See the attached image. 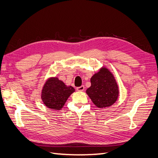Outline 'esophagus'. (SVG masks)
<instances>
[{"label":"esophagus","instance_id":"obj_1","mask_svg":"<svg viewBox=\"0 0 158 158\" xmlns=\"http://www.w3.org/2000/svg\"><path fill=\"white\" fill-rule=\"evenodd\" d=\"M84 89H85V87L83 85H81V86H80V87L76 88V89H77L78 91H80V92H82V91L84 90Z\"/></svg>","mask_w":158,"mask_h":158}]
</instances>
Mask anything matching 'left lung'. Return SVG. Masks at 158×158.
Instances as JSON below:
<instances>
[{
    "mask_svg": "<svg viewBox=\"0 0 158 158\" xmlns=\"http://www.w3.org/2000/svg\"><path fill=\"white\" fill-rule=\"evenodd\" d=\"M91 86L86 94L95 106L109 107L116 102L118 97V87L113 74L109 69L102 67L91 78Z\"/></svg>",
    "mask_w": 158,
    "mask_h": 158,
    "instance_id": "1",
    "label": "left lung"
}]
</instances>
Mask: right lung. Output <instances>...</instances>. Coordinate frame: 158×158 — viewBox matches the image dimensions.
<instances>
[{"instance_id":"obj_1","label":"right lung","mask_w":158,"mask_h":158,"mask_svg":"<svg viewBox=\"0 0 158 158\" xmlns=\"http://www.w3.org/2000/svg\"><path fill=\"white\" fill-rule=\"evenodd\" d=\"M75 92L57 77L47 80L41 90V99L45 106L53 110H60L70 95Z\"/></svg>"}]
</instances>
